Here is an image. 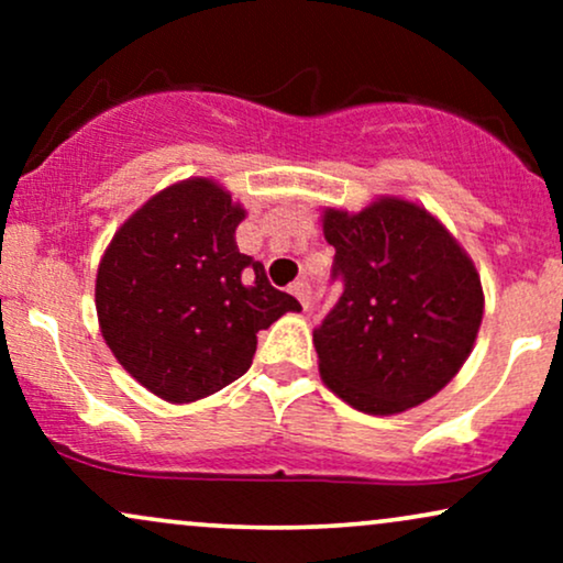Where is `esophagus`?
Here are the masks:
<instances>
[{
	"label": "esophagus",
	"mask_w": 563,
	"mask_h": 563,
	"mask_svg": "<svg viewBox=\"0 0 563 563\" xmlns=\"http://www.w3.org/2000/svg\"><path fill=\"white\" fill-rule=\"evenodd\" d=\"M288 290L296 296V299H299V303H301L303 309L309 307V294H312V290H309V283L307 280H296Z\"/></svg>",
	"instance_id": "1"
}]
</instances>
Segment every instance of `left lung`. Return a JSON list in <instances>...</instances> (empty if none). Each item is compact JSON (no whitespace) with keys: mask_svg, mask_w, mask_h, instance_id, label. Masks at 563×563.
<instances>
[{"mask_svg":"<svg viewBox=\"0 0 563 563\" xmlns=\"http://www.w3.org/2000/svg\"><path fill=\"white\" fill-rule=\"evenodd\" d=\"M320 219L344 280L314 331L322 384L371 416L426 402L476 344L484 290L474 260L431 211L399 196Z\"/></svg>","mask_w":563,"mask_h":563,"instance_id":"obj_1","label":"left lung"}]
</instances>
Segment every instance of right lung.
Listing matches in <instances>:
<instances>
[{
  "mask_svg": "<svg viewBox=\"0 0 563 563\" xmlns=\"http://www.w3.org/2000/svg\"><path fill=\"white\" fill-rule=\"evenodd\" d=\"M243 219L217 179L190 177L147 198L102 254V339L129 376L166 402L224 389L251 367L256 333L301 312L294 296L269 286L262 262L238 251Z\"/></svg>",
  "mask_w": 563,
  "mask_h": 563,
  "instance_id": "obj_1",
  "label": "right lung"
}]
</instances>
